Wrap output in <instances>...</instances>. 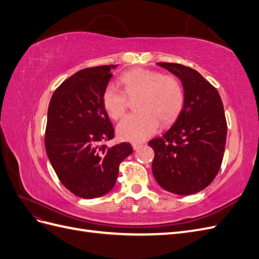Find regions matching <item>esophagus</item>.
Masks as SVG:
<instances>
[{
	"instance_id": "1",
	"label": "esophagus",
	"mask_w": 259,
	"mask_h": 259,
	"mask_svg": "<svg viewBox=\"0 0 259 259\" xmlns=\"http://www.w3.org/2000/svg\"><path fill=\"white\" fill-rule=\"evenodd\" d=\"M143 146V144H138V143H134V144H132V147H133V149H134V150H138V149Z\"/></svg>"
}]
</instances>
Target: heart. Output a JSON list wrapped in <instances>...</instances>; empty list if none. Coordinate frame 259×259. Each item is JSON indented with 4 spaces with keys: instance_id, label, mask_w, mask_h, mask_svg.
<instances>
[{
    "instance_id": "1",
    "label": "heart",
    "mask_w": 259,
    "mask_h": 259,
    "mask_svg": "<svg viewBox=\"0 0 259 259\" xmlns=\"http://www.w3.org/2000/svg\"><path fill=\"white\" fill-rule=\"evenodd\" d=\"M127 95H138L139 112L127 114L117 124L116 133L122 140L142 143L158 131L160 121L166 124L178 115L184 105L182 83L174 75H162L150 69H133L120 76ZM103 105L108 115L116 120L127 108V96L113 83L103 93Z\"/></svg>"
}]
</instances>
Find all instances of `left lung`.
<instances>
[{
  "instance_id": "1",
  "label": "left lung",
  "mask_w": 259,
  "mask_h": 259,
  "mask_svg": "<svg viewBox=\"0 0 259 259\" xmlns=\"http://www.w3.org/2000/svg\"><path fill=\"white\" fill-rule=\"evenodd\" d=\"M182 82L185 100L173 126L149 142L154 150L152 174L168 192L189 195L216 177L225 152L227 123L217 90L184 65L156 62Z\"/></svg>"
}]
</instances>
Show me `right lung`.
<instances>
[{
	"instance_id": "1",
	"label": "right lung",
	"mask_w": 259,
	"mask_h": 259,
	"mask_svg": "<svg viewBox=\"0 0 259 259\" xmlns=\"http://www.w3.org/2000/svg\"><path fill=\"white\" fill-rule=\"evenodd\" d=\"M116 65L86 68L54 92L48 110L45 149L61 184L83 199L110 192L120 163L132 154L130 144L99 145L114 137L103 105V93Z\"/></svg>"
}]
</instances>
